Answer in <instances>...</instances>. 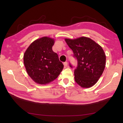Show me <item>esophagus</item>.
I'll list each match as a JSON object with an SVG mask.
<instances>
[{
  "instance_id": "obj_1",
  "label": "esophagus",
  "mask_w": 123,
  "mask_h": 123,
  "mask_svg": "<svg viewBox=\"0 0 123 123\" xmlns=\"http://www.w3.org/2000/svg\"><path fill=\"white\" fill-rule=\"evenodd\" d=\"M63 65H64V67H67L68 66V62H64Z\"/></svg>"
}]
</instances>
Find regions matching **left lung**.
<instances>
[{
    "instance_id": "obj_1",
    "label": "left lung",
    "mask_w": 123,
    "mask_h": 123,
    "mask_svg": "<svg viewBox=\"0 0 123 123\" xmlns=\"http://www.w3.org/2000/svg\"><path fill=\"white\" fill-rule=\"evenodd\" d=\"M64 40L78 61V67L74 72L75 81L82 88L91 87L98 81L105 69L106 57L103 48L85 36Z\"/></svg>"
}]
</instances>
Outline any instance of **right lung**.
<instances>
[{
  "label": "right lung",
  "instance_id": "right-lung-1",
  "mask_svg": "<svg viewBox=\"0 0 123 123\" xmlns=\"http://www.w3.org/2000/svg\"><path fill=\"white\" fill-rule=\"evenodd\" d=\"M53 38L44 36L33 41L24 54V64L28 75L37 84L46 85L59 76L63 69L57 54L52 50Z\"/></svg>",
  "mask_w": 123,
  "mask_h": 123
}]
</instances>
